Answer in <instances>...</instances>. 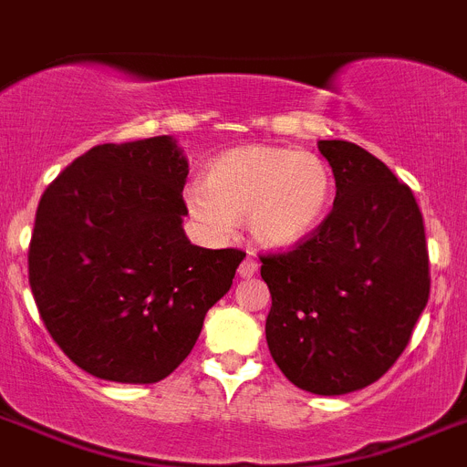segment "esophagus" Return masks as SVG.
Here are the masks:
<instances>
[{"label": "esophagus", "mask_w": 467, "mask_h": 467, "mask_svg": "<svg viewBox=\"0 0 467 467\" xmlns=\"http://www.w3.org/2000/svg\"><path fill=\"white\" fill-rule=\"evenodd\" d=\"M257 266H260L257 260H254L253 254H248V257L241 262V266H238V274H241V278H250L257 274Z\"/></svg>", "instance_id": "1"}]
</instances>
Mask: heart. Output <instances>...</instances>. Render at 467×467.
Here are the masks:
<instances>
[{
  "label": "heart",
  "instance_id": "1",
  "mask_svg": "<svg viewBox=\"0 0 467 467\" xmlns=\"http://www.w3.org/2000/svg\"><path fill=\"white\" fill-rule=\"evenodd\" d=\"M328 162L312 150L243 146L207 167L205 184L191 186L193 217L214 231H229L245 217L250 236L265 248L285 250L312 236L330 202Z\"/></svg>",
  "mask_w": 467,
  "mask_h": 467
}]
</instances>
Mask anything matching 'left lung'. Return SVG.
<instances>
[{
    "instance_id": "8db88e82",
    "label": "left lung",
    "mask_w": 467,
    "mask_h": 467,
    "mask_svg": "<svg viewBox=\"0 0 467 467\" xmlns=\"http://www.w3.org/2000/svg\"><path fill=\"white\" fill-rule=\"evenodd\" d=\"M333 210L293 250L262 254L272 293L266 345L293 385L348 394L401 357L430 297L423 214L413 191L357 143L318 141Z\"/></svg>"
}]
</instances>
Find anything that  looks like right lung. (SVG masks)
Segmentation results:
<instances>
[{
	"mask_svg": "<svg viewBox=\"0 0 467 467\" xmlns=\"http://www.w3.org/2000/svg\"><path fill=\"white\" fill-rule=\"evenodd\" d=\"M189 162L172 137L101 143L47 186L27 250L39 317L66 357L113 382H158L191 354L243 250L191 245Z\"/></svg>",
	"mask_w": 467,
	"mask_h": 467,
	"instance_id": "right-lung-1",
	"label": "right lung"
}]
</instances>
